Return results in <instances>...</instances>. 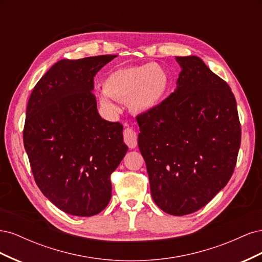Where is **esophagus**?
Wrapping results in <instances>:
<instances>
[{"instance_id": "34e87169", "label": "esophagus", "mask_w": 262, "mask_h": 262, "mask_svg": "<svg viewBox=\"0 0 262 262\" xmlns=\"http://www.w3.org/2000/svg\"><path fill=\"white\" fill-rule=\"evenodd\" d=\"M123 140L124 143L130 148H134L138 145V134L130 128H126L123 131Z\"/></svg>"}]
</instances>
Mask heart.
Here are the masks:
<instances>
[{"instance_id": "heart-1", "label": "heart", "mask_w": 262, "mask_h": 262, "mask_svg": "<svg viewBox=\"0 0 262 262\" xmlns=\"http://www.w3.org/2000/svg\"><path fill=\"white\" fill-rule=\"evenodd\" d=\"M168 75L156 63L129 66L116 69L102 81L100 104L108 112H115L116 106L110 98L125 100L134 114H144L161 104L168 89Z\"/></svg>"}]
</instances>
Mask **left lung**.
<instances>
[{"mask_svg":"<svg viewBox=\"0 0 262 262\" xmlns=\"http://www.w3.org/2000/svg\"><path fill=\"white\" fill-rule=\"evenodd\" d=\"M176 60L182 71L175 93L137 121L153 200L181 216L203 208L231 179L242 128L228 84L200 58Z\"/></svg>","mask_w":262,"mask_h":262,"instance_id":"8db88e82","label":"left lung"}]
</instances>
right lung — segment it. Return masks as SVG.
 Instances as JSON below:
<instances>
[{"label": "right lung", "mask_w": 262, "mask_h": 262, "mask_svg": "<svg viewBox=\"0 0 262 262\" xmlns=\"http://www.w3.org/2000/svg\"><path fill=\"white\" fill-rule=\"evenodd\" d=\"M115 54L53 64L28 100L23 138L38 188L63 212L93 216L112 198L110 175L128 146L120 122L101 119L94 77Z\"/></svg>", "instance_id": "obj_1"}]
</instances>
